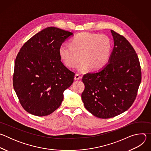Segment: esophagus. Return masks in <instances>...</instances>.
I'll list each match as a JSON object with an SVG mask.
<instances>
[{
	"label": "esophagus",
	"mask_w": 151,
	"mask_h": 151,
	"mask_svg": "<svg viewBox=\"0 0 151 151\" xmlns=\"http://www.w3.org/2000/svg\"><path fill=\"white\" fill-rule=\"evenodd\" d=\"M81 76L79 75V74H78V73H76V75H75V78H74V79H75V81H78V80H79V79H81Z\"/></svg>",
	"instance_id": "obj_1"
}]
</instances>
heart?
Instances as JSON below:
<instances>
[{
    "label": "heart",
    "instance_id": "b5f03b06",
    "mask_svg": "<svg viewBox=\"0 0 151 151\" xmlns=\"http://www.w3.org/2000/svg\"><path fill=\"white\" fill-rule=\"evenodd\" d=\"M70 45L62 44L58 48L59 56L68 68L76 67L80 72L98 70L109 61L111 54L112 42L106 35L83 32L76 35L70 41Z\"/></svg>",
    "mask_w": 151,
    "mask_h": 151
}]
</instances>
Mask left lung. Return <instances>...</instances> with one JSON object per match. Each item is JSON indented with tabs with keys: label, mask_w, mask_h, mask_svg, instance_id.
Here are the masks:
<instances>
[{
	"label": "left lung",
	"mask_w": 151,
	"mask_h": 151,
	"mask_svg": "<svg viewBox=\"0 0 151 151\" xmlns=\"http://www.w3.org/2000/svg\"><path fill=\"white\" fill-rule=\"evenodd\" d=\"M114 47L109 63L100 70L86 73L81 97L84 106L102 119L115 117L134 101L142 79L138 56L125 37L111 30Z\"/></svg>",
	"instance_id": "left-lung-1"
}]
</instances>
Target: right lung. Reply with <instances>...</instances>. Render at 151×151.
I'll list each match as a JSON object with an SVG mask.
<instances>
[{"mask_svg":"<svg viewBox=\"0 0 151 151\" xmlns=\"http://www.w3.org/2000/svg\"><path fill=\"white\" fill-rule=\"evenodd\" d=\"M72 32L54 27L41 30L21 47L15 61L13 86L24 109L38 116L50 115L73 82L75 73L63 63L58 48Z\"/></svg>","mask_w":151,"mask_h":151,"instance_id":"obj_1","label":"right lung"}]
</instances>
